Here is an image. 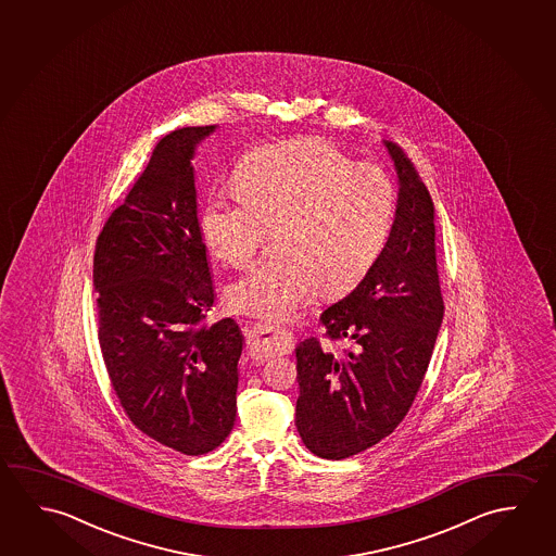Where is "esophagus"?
I'll list each match as a JSON object with an SVG mask.
<instances>
[{
	"instance_id": "esophagus-1",
	"label": "esophagus",
	"mask_w": 556,
	"mask_h": 556,
	"mask_svg": "<svg viewBox=\"0 0 556 556\" xmlns=\"http://www.w3.org/2000/svg\"><path fill=\"white\" fill-rule=\"evenodd\" d=\"M292 346H294V336L289 329L260 326V324L248 329V355L260 358V361L271 355H289Z\"/></svg>"
}]
</instances>
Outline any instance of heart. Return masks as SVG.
<instances>
[{
	"instance_id": "obj_1",
	"label": "heart",
	"mask_w": 556,
	"mask_h": 556,
	"mask_svg": "<svg viewBox=\"0 0 556 556\" xmlns=\"http://www.w3.org/2000/svg\"><path fill=\"white\" fill-rule=\"evenodd\" d=\"M237 188L213 191L201 215L207 247L232 267H248L269 227V255L227 292L232 308L265 321H289L321 291L355 289L392 237L397 191L376 164H356L321 137L260 147L238 164Z\"/></svg>"
}]
</instances>
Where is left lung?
Segmentation results:
<instances>
[{
  "mask_svg": "<svg viewBox=\"0 0 556 556\" xmlns=\"http://www.w3.org/2000/svg\"><path fill=\"white\" fill-rule=\"evenodd\" d=\"M400 198L392 237L372 271L319 316L336 353L316 337L296 346V428L312 454L345 459L390 437L425 380L444 318L434 203L403 153L388 143Z\"/></svg>",
  "mask_w": 556,
  "mask_h": 556,
  "instance_id": "8db88e82",
  "label": "left lung"
}]
</instances>
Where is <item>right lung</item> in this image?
<instances>
[{
	"mask_svg": "<svg viewBox=\"0 0 556 556\" xmlns=\"http://www.w3.org/2000/svg\"><path fill=\"white\" fill-rule=\"evenodd\" d=\"M215 126L156 143L128 198L97 238L92 282L110 382L143 434L186 455L220 446L237 420L235 319L207 326L215 304L191 159Z\"/></svg>",
	"mask_w": 556,
	"mask_h": 556,
	"instance_id": "obj_1",
	"label": "right lung"
}]
</instances>
